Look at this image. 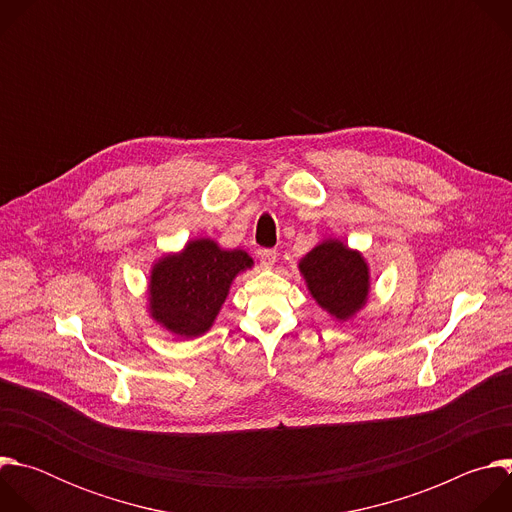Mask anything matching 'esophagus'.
Instances as JSON below:
<instances>
[{
  "instance_id": "34e87169",
  "label": "esophagus",
  "mask_w": 512,
  "mask_h": 512,
  "mask_svg": "<svg viewBox=\"0 0 512 512\" xmlns=\"http://www.w3.org/2000/svg\"><path fill=\"white\" fill-rule=\"evenodd\" d=\"M259 261H261V265L265 269H271L275 265V261H277V253L273 249H261L259 251Z\"/></svg>"
}]
</instances>
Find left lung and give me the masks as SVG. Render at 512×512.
Returning <instances> with one entry per match:
<instances>
[{"mask_svg":"<svg viewBox=\"0 0 512 512\" xmlns=\"http://www.w3.org/2000/svg\"><path fill=\"white\" fill-rule=\"evenodd\" d=\"M300 273L312 298L336 320H348L369 300V265L358 251L338 239L316 245L302 261Z\"/></svg>","mask_w":512,"mask_h":512,"instance_id":"obj_1","label":"left lung"}]
</instances>
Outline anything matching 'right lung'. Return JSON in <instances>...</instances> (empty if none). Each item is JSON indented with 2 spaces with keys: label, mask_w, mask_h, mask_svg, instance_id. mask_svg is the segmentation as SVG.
I'll return each mask as SVG.
<instances>
[{
  "label": "right lung",
  "mask_w": 512,
  "mask_h": 512,
  "mask_svg": "<svg viewBox=\"0 0 512 512\" xmlns=\"http://www.w3.org/2000/svg\"><path fill=\"white\" fill-rule=\"evenodd\" d=\"M251 267L253 259L241 249L227 251L212 239H194L154 265L150 316L176 336H200L221 312L233 279Z\"/></svg>",
  "instance_id": "add662e5"
}]
</instances>
